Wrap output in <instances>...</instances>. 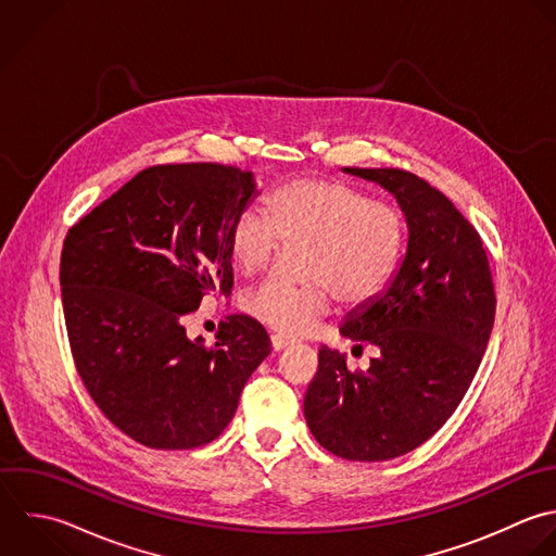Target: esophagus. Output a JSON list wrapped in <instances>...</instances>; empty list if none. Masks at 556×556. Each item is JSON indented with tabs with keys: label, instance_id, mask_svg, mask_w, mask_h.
I'll list each match as a JSON object with an SVG mask.
<instances>
[{
	"label": "esophagus",
	"instance_id": "obj_1",
	"mask_svg": "<svg viewBox=\"0 0 556 556\" xmlns=\"http://www.w3.org/2000/svg\"><path fill=\"white\" fill-rule=\"evenodd\" d=\"M270 344H273V351H283V349L292 346L294 342H292L290 338H286V336H279V333H275V336H270Z\"/></svg>",
	"mask_w": 556,
	"mask_h": 556
}]
</instances>
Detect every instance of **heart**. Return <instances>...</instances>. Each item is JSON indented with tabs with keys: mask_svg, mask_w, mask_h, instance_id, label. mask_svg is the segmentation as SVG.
<instances>
[{
	"mask_svg": "<svg viewBox=\"0 0 556 556\" xmlns=\"http://www.w3.org/2000/svg\"><path fill=\"white\" fill-rule=\"evenodd\" d=\"M268 214L242 210L229 229V255L240 273L264 270L283 244L307 242L303 286L268 279L242 296L262 325L301 336L325 318L333 299L359 307L394 279L405 249V218L383 199L336 179H294L270 192Z\"/></svg>",
	"mask_w": 556,
	"mask_h": 556,
	"instance_id": "heart-1",
	"label": "heart"
}]
</instances>
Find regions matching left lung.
<instances>
[{
    "label": "left lung",
    "mask_w": 556,
    "mask_h": 556,
    "mask_svg": "<svg viewBox=\"0 0 556 556\" xmlns=\"http://www.w3.org/2000/svg\"><path fill=\"white\" fill-rule=\"evenodd\" d=\"M344 173L396 197L407 253L390 286L340 327L379 355L366 372H351L346 355L323 346L305 420L329 453L388 462L425 444L464 401L492 336L496 294L481 236L448 197L401 168Z\"/></svg>",
    "instance_id": "left-lung-1"
}]
</instances>
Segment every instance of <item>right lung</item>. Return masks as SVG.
<instances>
[{"label":"right lung","mask_w":556,"mask_h":556,"mask_svg":"<svg viewBox=\"0 0 556 556\" xmlns=\"http://www.w3.org/2000/svg\"><path fill=\"white\" fill-rule=\"evenodd\" d=\"M255 197L251 170L149 166L64 238L60 286L77 375L103 416L142 446L216 440L270 353L264 327L242 314L220 323L212 346L184 327L203 296L231 294L229 229Z\"/></svg>","instance_id":"right-lung-1"}]
</instances>
